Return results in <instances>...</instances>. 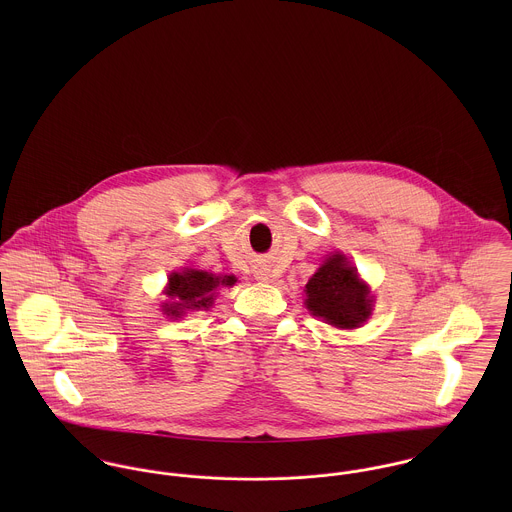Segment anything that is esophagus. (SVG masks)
Segmentation results:
<instances>
[{
	"instance_id": "34e87169",
	"label": "esophagus",
	"mask_w": 512,
	"mask_h": 512,
	"mask_svg": "<svg viewBox=\"0 0 512 512\" xmlns=\"http://www.w3.org/2000/svg\"><path fill=\"white\" fill-rule=\"evenodd\" d=\"M258 278H260V280H268V278H266V274H258Z\"/></svg>"
}]
</instances>
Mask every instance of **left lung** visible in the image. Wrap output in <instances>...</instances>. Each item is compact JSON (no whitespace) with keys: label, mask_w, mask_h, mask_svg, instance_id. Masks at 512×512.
<instances>
[{"label":"left lung","mask_w":512,"mask_h":512,"mask_svg":"<svg viewBox=\"0 0 512 512\" xmlns=\"http://www.w3.org/2000/svg\"><path fill=\"white\" fill-rule=\"evenodd\" d=\"M305 293L307 309L341 329L361 327L372 309L368 288L343 254H333L325 260L307 282Z\"/></svg>","instance_id":"1"}]
</instances>
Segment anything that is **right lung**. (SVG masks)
Listing matches in <instances>:
<instances>
[{"instance_id": "1", "label": "right lung", "mask_w": 512, "mask_h": 512, "mask_svg": "<svg viewBox=\"0 0 512 512\" xmlns=\"http://www.w3.org/2000/svg\"><path fill=\"white\" fill-rule=\"evenodd\" d=\"M236 280L234 276H215L203 270H185L183 274H171L167 295L173 301L163 305V311L171 317H179L185 311L193 309H209L213 305L215 295L213 292L219 286H232Z\"/></svg>"}]
</instances>
